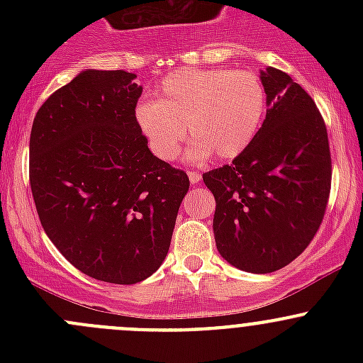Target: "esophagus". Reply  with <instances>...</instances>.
Returning <instances> with one entry per match:
<instances>
[{
  "instance_id": "34e87169",
  "label": "esophagus",
  "mask_w": 363,
  "mask_h": 363,
  "mask_svg": "<svg viewBox=\"0 0 363 363\" xmlns=\"http://www.w3.org/2000/svg\"><path fill=\"white\" fill-rule=\"evenodd\" d=\"M188 177L191 184H199L202 181V174H199V172H188Z\"/></svg>"
}]
</instances>
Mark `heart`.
<instances>
[{
    "label": "heart",
    "instance_id": "b5f03b06",
    "mask_svg": "<svg viewBox=\"0 0 363 363\" xmlns=\"http://www.w3.org/2000/svg\"><path fill=\"white\" fill-rule=\"evenodd\" d=\"M265 112V89L247 69H195L170 73L156 91V101L140 104L135 117L152 155L177 156L186 130L193 140L186 158L202 161L239 156L251 144Z\"/></svg>",
    "mask_w": 363,
    "mask_h": 363
}]
</instances>
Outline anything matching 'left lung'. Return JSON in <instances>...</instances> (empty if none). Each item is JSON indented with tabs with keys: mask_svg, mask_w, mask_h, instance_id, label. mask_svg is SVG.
<instances>
[{
	"mask_svg": "<svg viewBox=\"0 0 363 363\" xmlns=\"http://www.w3.org/2000/svg\"><path fill=\"white\" fill-rule=\"evenodd\" d=\"M267 116L251 144L230 164L203 174L216 199L219 255L237 269L269 274L294 262L316 235L332 161L323 117L288 73L259 72Z\"/></svg>",
	"mask_w": 363,
	"mask_h": 363,
	"instance_id": "8db88e82",
	"label": "left lung"
}]
</instances>
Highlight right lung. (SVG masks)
<instances>
[{
  "mask_svg": "<svg viewBox=\"0 0 363 363\" xmlns=\"http://www.w3.org/2000/svg\"><path fill=\"white\" fill-rule=\"evenodd\" d=\"M124 69H84L36 112L29 182L47 237L75 269L135 284L167 258L189 179L138 128L142 86Z\"/></svg>",
  "mask_w": 363,
  "mask_h": 363,
  "instance_id": "add662e5",
  "label": "right lung"
}]
</instances>
